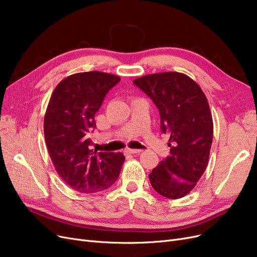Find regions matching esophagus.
<instances>
[{"label":"esophagus","mask_w":257,"mask_h":257,"mask_svg":"<svg viewBox=\"0 0 257 257\" xmlns=\"http://www.w3.org/2000/svg\"><path fill=\"white\" fill-rule=\"evenodd\" d=\"M143 150L141 149H130V148H127V149H125V153L126 154H135V153H141Z\"/></svg>","instance_id":"obj_1"}]
</instances>
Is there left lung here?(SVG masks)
I'll return each mask as SVG.
<instances>
[{
    "label": "left lung",
    "instance_id": "left-lung-1",
    "mask_svg": "<svg viewBox=\"0 0 257 257\" xmlns=\"http://www.w3.org/2000/svg\"><path fill=\"white\" fill-rule=\"evenodd\" d=\"M133 83L157 106L162 133L169 134L170 155L152 169L149 180L160 195L178 199L189 194L208 165L213 122L199 85L177 72L137 78Z\"/></svg>",
    "mask_w": 257,
    "mask_h": 257
}]
</instances>
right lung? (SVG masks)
<instances>
[{
  "label": "right lung",
  "instance_id": "obj_1",
  "mask_svg": "<svg viewBox=\"0 0 257 257\" xmlns=\"http://www.w3.org/2000/svg\"><path fill=\"white\" fill-rule=\"evenodd\" d=\"M120 77L85 72L66 77L54 89L46 110L44 133L58 175L77 192L95 193L111 186L124 162L120 152H96L88 134L106 94Z\"/></svg>",
  "mask_w": 257,
  "mask_h": 257
}]
</instances>
